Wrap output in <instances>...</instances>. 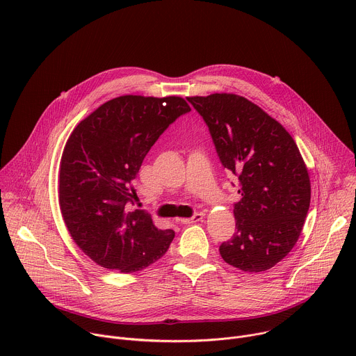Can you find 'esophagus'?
<instances>
[{"label":"esophagus","instance_id":"1","mask_svg":"<svg viewBox=\"0 0 356 356\" xmlns=\"http://www.w3.org/2000/svg\"><path fill=\"white\" fill-rule=\"evenodd\" d=\"M202 220V214L201 213H197V214H194L193 217H190V218H180L179 220V222L180 224H186V225H188V224H194V222H198V221H201Z\"/></svg>","mask_w":356,"mask_h":356}]
</instances>
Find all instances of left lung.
<instances>
[{"instance_id": "left-lung-1", "label": "left lung", "mask_w": 356, "mask_h": 356, "mask_svg": "<svg viewBox=\"0 0 356 356\" xmlns=\"http://www.w3.org/2000/svg\"><path fill=\"white\" fill-rule=\"evenodd\" d=\"M209 127L224 169L238 179L235 234L222 259L264 272L296 245L312 198L309 172L290 134L257 104L235 94L187 97Z\"/></svg>"}]
</instances>
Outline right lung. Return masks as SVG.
I'll use <instances>...</instances> for the list:
<instances>
[{
    "mask_svg": "<svg viewBox=\"0 0 356 356\" xmlns=\"http://www.w3.org/2000/svg\"><path fill=\"white\" fill-rule=\"evenodd\" d=\"M191 108L180 97L122 95L83 120L65 146L59 204L65 224L97 265L134 273L161 259L175 231L158 229L145 210L129 211L132 180L150 147Z\"/></svg>",
    "mask_w": 356,
    "mask_h": 356,
    "instance_id": "right-lung-1",
    "label": "right lung"
}]
</instances>
